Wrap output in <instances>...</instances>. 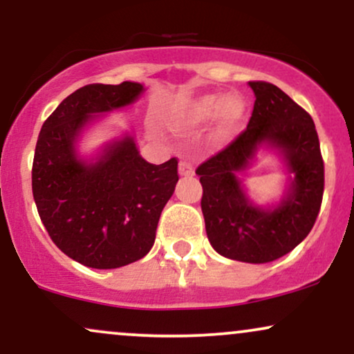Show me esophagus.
I'll use <instances>...</instances> for the list:
<instances>
[{"instance_id": "obj_1", "label": "esophagus", "mask_w": 354, "mask_h": 354, "mask_svg": "<svg viewBox=\"0 0 354 354\" xmlns=\"http://www.w3.org/2000/svg\"><path fill=\"white\" fill-rule=\"evenodd\" d=\"M178 171H180V176H193L194 168L189 161L183 160V161H180V168H178Z\"/></svg>"}]
</instances>
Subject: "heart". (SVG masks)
<instances>
[{
    "mask_svg": "<svg viewBox=\"0 0 354 354\" xmlns=\"http://www.w3.org/2000/svg\"><path fill=\"white\" fill-rule=\"evenodd\" d=\"M246 113V104L239 96L230 95H203L198 98L180 103L169 115V123L174 128L191 129L208 123L216 116L214 136L225 140L236 129Z\"/></svg>",
    "mask_w": 354,
    "mask_h": 354,
    "instance_id": "obj_1",
    "label": "heart"
}]
</instances>
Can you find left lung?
I'll return each mask as SVG.
<instances>
[{
	"mask_svg": "<svg viewBox=\"0 0 354 354\" xmlns=\"http://www.w3.org/2000/svg\"><path fill=\"white\" fill-rule=\"evenodd\" d=\"M250 86L256 101L248 128L196 174L211 246L225 258L259 265L288 254L310 234L323 201L324 163L311 116L274 84ZM261 145L278 149L292 174L283 200L271 209L251 203L237 178Z\"/></svg>",
	"mask_w": 354,
	"mask_h": 354,
	"instance_id": "8db88e82",
	"label": "left lung"
}]
</instances>
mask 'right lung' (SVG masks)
<instances>
[{
	"mask_svg": "<svg viewBox=\"0 0 354 354\" xmlns=\"http://www.w3.org/2000/svg\"><path fill=\"white\" fill-rule=\"evenodd\" d=\"M143 84H86L43 123L35 149L33 196L56 246L96 270H113L149 253L161 211L178 183V160L151 165L126 135L96 160H81L76 141L101 113L128 106Z\"/></svg>",
	"mask_w": 354,
	"mask_h": 354,
	"instance_id": "add662e5",
	"label": "right lung"
}]
</instances>
